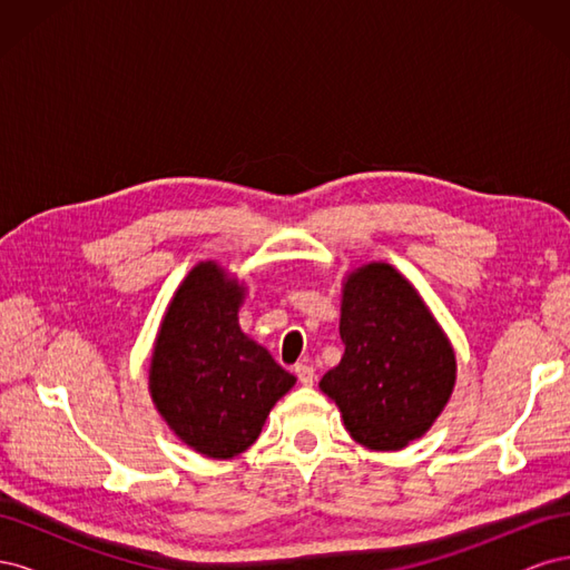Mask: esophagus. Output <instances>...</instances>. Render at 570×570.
<instances>
[{"mask_svg": "<svg viewBox=\"0 0 570 570\" xmlns=\"http://www.w3.org/2000/svg\"><path fill=\"white\" fill-rule=\"evenodd\" d=\"M295 373H297V377H299V383H302V385H314V381H316V371H314V366H308V364H297V366H295Z\"/></svg>", "mask_w": 570, "mask_h": 570, "instance_id": "34e87169", "label": "esophagus"}]
</instances>
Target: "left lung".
Returning a JSON list of instances; mask_svg holds the SVG:
<instances>
[{
	"label": "left lung",
	"instance_id": "1",
	"mask_svg": "<svg viewBox=\"0 0 570 570\" xmlns=\"http://www.w3.org/2000/svg\"><path fill=\"white\" fill-rule=\"evenodd\" d=\"M340 337L321 390L350 435L377 452L421 438L450 400L456 358L419 292L387 264L361 266L344 283Z\"/></svg>",
	"mask_w": 570,
	"mask_h": 570
}]
</instances>
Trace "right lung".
Instances as JSON below:
<instances>
[{"label":"right lung","mask_w":570,"mask_h":570,"mask_svg":"<svg viewBox=\"0 0 570 570\" xmlns=\"http://www.w3.org/2000/svg\"><path fill=\"white\" fill-rule=\"evenodd\" d=\"M243 292L214 262L189 271L164 316L149 390L174 433L212 459H233L258 438L295 375L237 325Z\"/></svg>","instance_id":"right-lung-1"}]
</instances>
